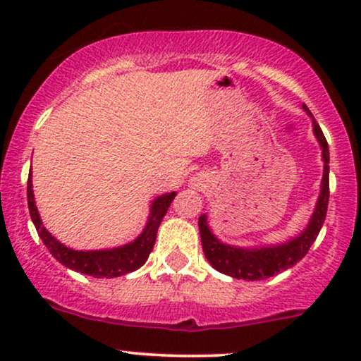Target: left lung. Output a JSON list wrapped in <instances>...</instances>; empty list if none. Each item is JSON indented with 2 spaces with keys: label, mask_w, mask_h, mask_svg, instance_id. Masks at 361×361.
<instances>
[{
  "label": "left lung",
  "mask_w": 361,
  "mask_h": 361,
  "mask_svg": "<svg viewBox=\"0 0 361 361\" xmlns=\"http://www.w3.org/2000/svg\"><path fill=\"white\" fill-rule=\"evenodd\" d=\"M312 118L314 134H316L319 146L322 149V161H324V173H322V183L321 193H319L317 205L314 209L312 217L297 238L290 239L283 244H276L270 247H234L229 244H224L219 241L209 229L207 224V215H200L198 219V229H200L202 247H204L205 258L212 264L217 271L229 275L233 279L239 280H264L268 276L279 275L280 271L288 270L293 264L307 255L309 247L316 241L319 231H321L322 224H324L327 204H329V147H327V140L322 134L321 127L312 117L309 109L302 105Z\"/></svg>",
  "instance_id": "8db88e82"
}]
</instances>
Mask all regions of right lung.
Instances as JSON below:
<instances>
[{
	"label": "right lung",
	"instance_id": "add662e5",
	"mask_svg": "<svg viewBox=\"0 0 361 361\" xmlns=\"http://www.w3.org/2000/svg\"><path fill=\"white\" fill-rule=\"evenodd\" d=\"M176 192L161 195L151 205V214H149L147 224L144 227L142 234L135 241L126 244V246L114 247V250H100V251H76L71 247L57 241L54 235L42 226L39 210L35 207L34 190H32V171L28 175L27 183V200L28 210H30L32 222H34L37 233L45 244L51 255L64 267L71 268L74 271H80L82 275H90L93 279H114V276H122L127 273L139 270L146 263L149 255L156 243L157 227L166 215L169 205L175 200Z\"/></svg>",
	"mask_w": 361,
	"mask_h": 361
}]
</instances>
